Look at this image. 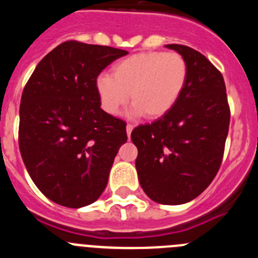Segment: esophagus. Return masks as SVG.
Wrapping results in <instances>:
<instances>
[{"label":"esophagus","instance_id":"34e87169","mask_svg":"<svg viewBox=\"0 0 258 258\" xmlns=\"http://www.w3.org/2000/svg\"><path fill=\"white\" fill-rule=\"evenodd\" d=\"M133 125L132 124H127L126 125V133H127V137H131V134H132V131H133Z\"/></svg>","mask_w":258,"mask_h":258}]
</instances>
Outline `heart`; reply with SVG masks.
Returning <instances> with one entry per match:
<instances>
[{
	"instance_id": "obj_1",
	"label": "heart",
	"mask_w": 258,
	"mask_h": 258,
	"mask_svg": "<svg viewBox=\"0 0 258 258\" xmlns=\"http://www.w3.org/2000/svg\"><path fill=\"white\" fill-rule=\"evenodd\" d=\"M188 77L187 61L174 51H147L117 61L112 76L101 75L95 89L102 108L116 115L131 99L136 115L161 117L174 107Z\"/></svg>"
}]
</instances>
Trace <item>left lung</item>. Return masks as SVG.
I'll list each match as a JSON object with an SVG mask.
<instances>
[{
    "label": "left lung",
    "mask_w": 258,
    "mask_h": 258,
    "mask_svg": "<svg viewBox=\"0 0 258 258\" xmlns=\"http://www.w3.org/2000/svg\"><path fill=\"white\" fill-rule=\"evenodd\" d=\"M188 66L187 83L169 112L132 132L140 183L154 202L183 204L217 174L229 133L230 107L220 71L202 52L170 44Z\"/></svg>",
    "instance_id": "1"
}]
</instances>
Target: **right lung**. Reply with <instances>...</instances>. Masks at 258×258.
I'll return each mask as SVG.
<instances>
[{
    "label": "right lung",
    "instance_id": "obj_1",
    "mask_svg": "<svg viewBox=\"0 0 258 258\" xmlns=\"http://www.w3.org/2000/svg\"><path fill=\"white\" fill-rule=\"evenodd\" d=\"M126 50L79 41L58 45L27 81L19 109V149L38 190L81 208L101 197L126 122L101 108L95 83Z\"/></svg>",
    "mask_w": 258,
    "mask_h": 258
}]
</instances>
